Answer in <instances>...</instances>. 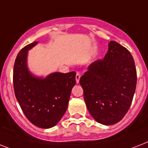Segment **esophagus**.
I'll return each mask as SVG.
<instances>
[{"mask_svg": "<svg viewBox=\"0 0 148 148\" xmlns=\"http://www.w3.org/2000/svg\"><path fill=\"white\" fill-rule=\"evenodd\" d=\"M75 78H76L77 84H78L79 83V81H80V78H81V74H79V73H77L76 77H75Z\"/></svg>", "mask_w": 148, "mask_h": 148, "instance_id": "obj_1", "label": "esophagus"}]
</instances>
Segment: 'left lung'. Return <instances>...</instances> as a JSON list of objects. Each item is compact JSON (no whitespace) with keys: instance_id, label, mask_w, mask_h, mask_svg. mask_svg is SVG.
Segmentation results:
<instances>
[{"instance_id":"8db88e82","label":"left lung","mask_w":148,"mask_h":148,"mask_svg":"<svg viewBox=\"0 0 148 148\" xmlns=\"http://www.w3.org/2000/svg\"><path fill=\"white\" fill-rule=\"evenodd\" d=\"M80 78L88 111L100 124L112 125L131 107L137 84V71L128 50L116 41L108 44V53L88 67Z\"/></svg>"}]
</instances>
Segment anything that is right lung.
<instances>
[{
  "label": "right lung",
  "instance_id": "right-lung-1",
  "mask_svg": "<svg viewBox=\"0 0 148 148\" xmlns=\"http://www.w3.org/2000/svg\"><path fill=\"white\" fill-rule=\"evenodd\" d=\"M31 43L17 54L13 72L15 97L24 115L35 126L50 128L60 121L67 108L71 92L76 84V72H55L45 78L34 76L28 71V50Z\"/></svg>",
  "mask_w": 148,
  "mask_h": 148
}]
</instances>
